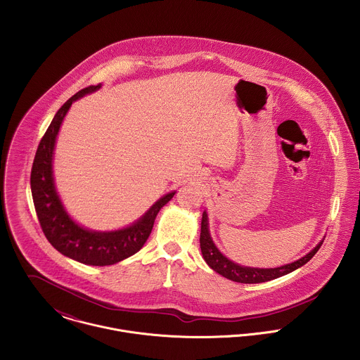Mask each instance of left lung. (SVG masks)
<instances>
[{
	"label": "left lung",
	"instance_id": "1",
	"mask_svg": "<svg viewBox=\"0 0 360 360\" xmlns=\"http://www.w3.org/2000/svg\"><path fill=\"white\" fill-rule=\"evenodd\" d=\"M200 244H201V252H202V257L205 259L206 263L216 273L221 274L223 277H226L231 281L244 283V284H257V283H264V281L278 278V277H281L284 274H288V273L297 270L298 267L304 266L320 250L323 241H320L314 247V250H311L305 257H301L297 262H292L290 264H284L281 267H274V269L245 267V266H240V264L231 262L230 259L223 257L219 252V250L214 247V244L210 238V234H209V229H207V214H206V212H204L202 213V221H201Z\"/></svg>",
	"mask_w": 360,
	"mask_h": 360
}]
</instances>
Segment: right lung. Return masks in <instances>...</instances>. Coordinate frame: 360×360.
<instances>
[{
  "label": "right lung",
  "mask_w": 360,
  "mask_h": 360,
  "mask_svg": "<svg viewBox=\"0 0 360 360\" xmlns=\"http://www.w3.org/2000/svg\"><path fill=\"white\" fill-rule=\"evenodd\" d=\"M98 89L100 84L89 86L59 108L39 144L32 167L30 186L40 226L52 247L62 255L80 263L106 266L131 257L143 248L153 231L158 212L173 198L174 193H169L156 201L134 224L117 231H91L80 227L69 217L53 186L52 154L55 139L72 103Z\"/></svg>",
  "instance_id": "add662e5"
}]
</instances>
